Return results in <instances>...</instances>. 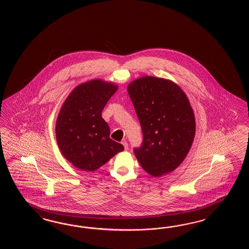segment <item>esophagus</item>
Masks as SVG:
<instances>
[{"mask_svg": "<svg viewBox=\"0 0 249 249\" xmlns=\"http://www.w3.org/2000/svg\"><path fill=\"white\" fill-rule=\"evenodd\" d=\"M122 144H123V146H124V149H125V151H128V142H126V141H123V142H122Z\"/></svg>", "mask_w": 249, "mask_h": 249, "instance_id": "34e87169", "label": "esophagus"}]
</instances>
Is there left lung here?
<instances>
[{
  "label": "left lung",
  "instance_id": "left-lung-1",
  "mask_svg": "<svg viewBox=\"0 0 249 249\" xmlns=\"http://www.w3.org/2000/svg\"><path fill=\"white\" fill-rule=\"evenodd\" d=\"M128 93L143 134L142 145L134 149L136 158L153 177L172 173L187 156L196 135L187 96L173 81L150 75L130 82Z\"/></svg>",
  "mask_w": 249,
  "mask_h": 249
}]
</instances>
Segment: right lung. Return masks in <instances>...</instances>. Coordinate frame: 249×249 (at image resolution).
Returning a JSON list of instances; mask_svg holds the SVG:
<instances>
[{
	"instance_id": "right-lung-1",
	"label": "right lung",
	"mask_w": 249,
	"mask_h": 249,
	"mask_svg": "<svg viewBox=\"0 0 249 249\" xmlns=\"http://www.w3.org/2000/svg\"><path fill=\"white\" fill-rule=\"evenodd\" d=\"M117 89L115 84L93 79L75 87L61 107L56 142L63 156L82 171H96L124 150L109 138L110 129L101 116Z\"/></svg>"
}]
</instances>
